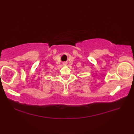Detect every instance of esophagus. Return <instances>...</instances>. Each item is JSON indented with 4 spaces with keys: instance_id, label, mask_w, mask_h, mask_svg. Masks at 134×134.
<instances>
[{
    "instance_id": "1",
    "label": "esophagus",
    "mask_w": 134,
    "mask_h": 134,
    "mask_svg": "<svg viewBox=\"0 0 134 134\" xmlns=\"http://www.w3.org/2000/svg\"><path fill=\"white\" fill-rule=\"evenodd\" d=\"M67 62H64V63H63V64H64V65H67Z\"/></svg>"
}]
</instances>
